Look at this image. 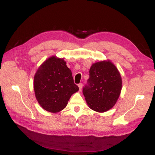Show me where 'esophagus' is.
Wrapping results in <instances>:
<instances>
[{"instance_id":"obj_1","label":"esophagus","mask_w":155,"mask_h":155,"mask_svg":"<svg viewBox=\"0 0 155 155\" xmlns=\"http://www.w3.org/2000/svg\"><path fill=\"white\" fill-rule=\"evenodd\" d=\"M82 87H83V85H82V84H78V87H79V91H82Z\"/></svg>"}]
</instances>
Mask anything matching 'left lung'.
<instances>
[{
  "label": "left lung",
  "instance_id": "obj_1",
  "mask_svg": "<svg viewBox=\"0 0 155 155\" xmlns=\"http://www.w3.org/2000/svg\"><path fill=\"white\" fill-rule=\"evenodd\" d=\"M88 85L83 94L89 108L97 112L111 109L122 90V78L116 65L109 60L94 63L89 70Z\"/></svg>",
  "mask_w": 155,
  "mask_h": 155
}]
</instances>
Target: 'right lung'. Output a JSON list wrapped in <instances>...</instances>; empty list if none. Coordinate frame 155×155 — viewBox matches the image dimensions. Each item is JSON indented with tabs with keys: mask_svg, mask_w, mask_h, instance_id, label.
I'll use <instances>...</instances> for the list:
<instances>
[{
	"mask_svg": "<svg viewBox=\"0 0 155 155\" xmlns=\"http://www.w3.org/2000/svg\"><path fill=\"white\" fill-rule=\"evenodd\" d=\"M34 91L39 104L51 113L64 109L79 88L63 58L52 56L40 65L34 77Z\"/></svg>",
	"mask_w": 155,
	"mask_h": 155,
	"instance_id": "right-lung-1",
	"label": "right lung"
}]
</instances>
